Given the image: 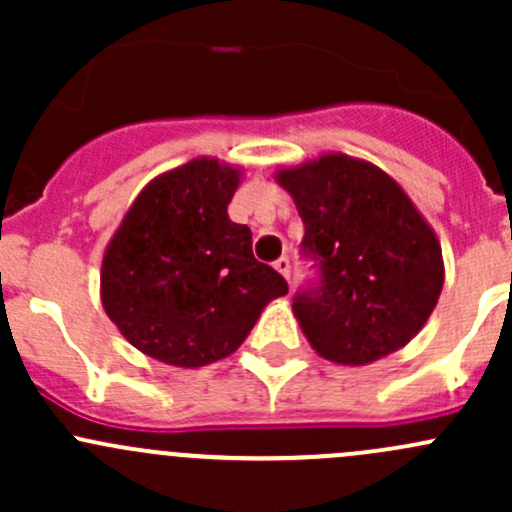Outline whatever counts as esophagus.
Instances as JSON below:
<instances>
[{"mask_svg": "<svg viewBox=\"0 0 512 512\" xmlns=\"http://www.w3.org/2000/svg\"><path fill=\"white\" fill-rule=\"evenodd\" d=\"M275 270L280 272L282 277H287V280H289V257H280V260L275 262Z\"/></svg>", "mask_w": 512, "mask_h": 512, "instance_id": "esophagus-1", "label": "esophagus"}]
</instances>
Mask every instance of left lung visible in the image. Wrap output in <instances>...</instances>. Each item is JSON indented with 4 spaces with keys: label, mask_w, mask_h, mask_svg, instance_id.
Here are the masks:
<instances>
[{
    "label": "left lung",
    "mask_w": 512,
    "mask_h": 512,
    "mask_svg": "<svg viewBox=\"0 0 512 512\" xmlns=\"http://www.w3.org/2000/svg\"><path fill=\"white\" fill-rule=\"evenodd\" d=\"M294 198L312 275L292 297L309 344L337 364H369L416 337L443 287L441 245L376 165L324 156L277 175Z\"/></svg>",
    "instance_id": "1"
}]
</instances>
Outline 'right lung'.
Here are the masks:
<instances>
[{
	"label": "right lung",
	"mask_w": 512,
	"mask_h": 512,
	"mask_svg": "<svg viewBox=\"0 0 512 512\" xmlns=\"http://www.w3.org/2000/svg\"><path fill=\"white\" fill-rule=\"evenodd\" d=\"M237 170L190 160L136 198L101 267V299L123 337L153 359L205 366L247 339L287 280L252 255V232L227 218Z\"/></svg>",
	"instance_id": "obj_1"
}]
</instances>
